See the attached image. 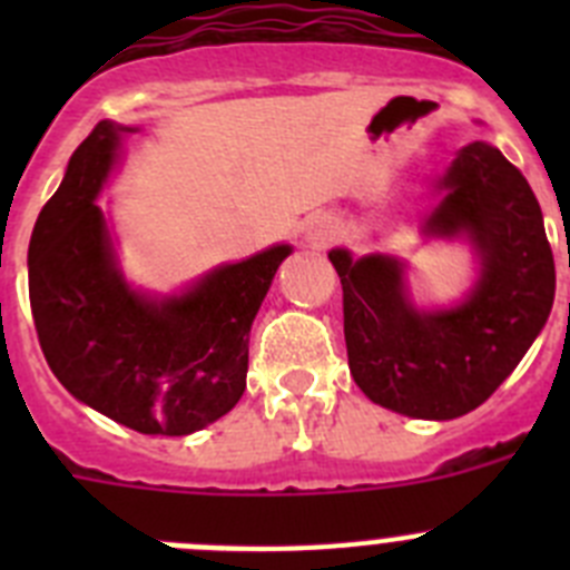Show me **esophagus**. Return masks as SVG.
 Here are the masks:
<instances>
[{"label": "esophagus", "instance_id": "obj_1", "mask_svg": "<svg viewBox=\"0 0 570 570\" xmlns=\"http://www.w3.org/2000/svg\"><path fill=\"white\" fill-rule=\"evenodd\" d=\"M305 236H308V242L314 248H328L331 242L340 236V225H336L331 216H316V219L308 223V228H305Z\"/></svg>", "mask_w": 570, "mask_h": 570}]
</instances>
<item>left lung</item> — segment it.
<instances>
[{
  "label": "left lung",
  "mask_w": 570,
  "mask_h": 570,
  "mask_svg": "<svg viewBox=\"0 0 570 570\" xmlns=\"http://www.w3.org/2000/svg\"><path fill=\"white\" fill-rule=\"evenodd\" d=\"M428 219L440 236L465 234L482 276L462 305L420 314L391 256L331 250L342 282L347 365L362 394L416 420H456L511 376L548 322L557 288L542 210L520 168L485 142L456 154Z\"/></svg>",
  "instance_id": "obj_1"
}]
</instances>
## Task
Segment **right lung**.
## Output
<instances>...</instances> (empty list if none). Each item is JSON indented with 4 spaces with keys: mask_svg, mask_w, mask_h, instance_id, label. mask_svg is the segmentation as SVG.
I'll return each instance as SVG.
<instances>
[{
    "mask_svg": "<svg viewBox=\"0 0 570 570\" xmlns=\"http://www.w3.org/2000/svg\"><path fill=\"white\" fill-rule=\"evenodd\" d=\"M119 130L99 122L73 150L33 225L28 291L50 371L85 405L139 434L185 436L225 416L248 374V336L288 245L214 271L154 302L125 285L94 203Z\"/></svg>",
    "mask_w": 570,
    "mask_h": 570,
    "instance_id": "add662e5",
    "label": "right lung"
}]
</instances>
